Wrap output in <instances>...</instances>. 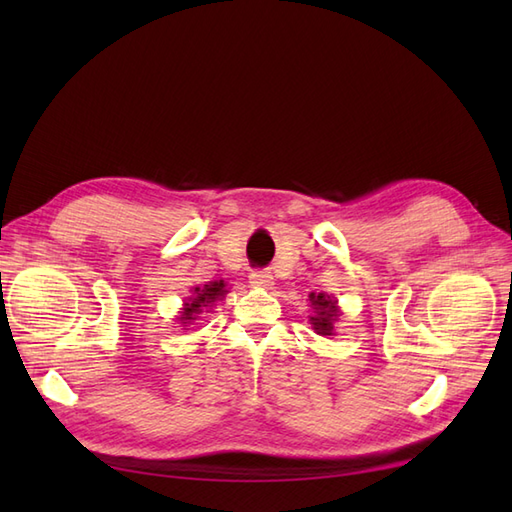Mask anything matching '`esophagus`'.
Returning a JSON list of instances; mask_svg holds the SVG:
<instances>
[{
	"label": "esophagus",
	"mask_w": 512,
	"mask_h": 512,
	"mask_svg": "<svg viewBox=\"0 0 512 512\" xmlns=\"http://www.w3.org/2000/svg\"><path fill=\"white\" fill-rule=\"evenodd\" d=\"M250 284L256 288H271L273 286V275L267 269H254L250 273Z\"/></svg>",
	"instance_id": "1"
}]
</instances>
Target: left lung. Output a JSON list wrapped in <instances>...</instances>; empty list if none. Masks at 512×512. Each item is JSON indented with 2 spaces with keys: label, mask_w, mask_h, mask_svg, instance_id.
Here are the masks:
<instances>
[{
  "label": "left lung",
  "mask_w": 512,
  "mask_h": 512,
  "mask_svg": "<svg viewBox=\"0 0 512 512\" xmlns=\"http://www.w3.org/2000/svg\"><path fill=\"white\" fill-rule=\"evenodd\" d=\"M309 303L314 307V316L309 318L312 327L318 335H333V322L339 316L337 301L324 292H312L309 294Z\"/></svg>",
  "instance_id": "obj_1"
}]
</instances>
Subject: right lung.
Instances as JSON below:
<instances>
[{"label":"right lung","instance_id":"obj_1","mask_svg":"<svg viewBox=\"0 0 512 512\" xmlns=\"http://www.w3.org/2000/svg\"><path fill=\"white\" fill-rule=\"evenodd\" d=\"M226 292L228 290H226L224 280H215L205 286H196L192 290V297L183 303V312L179 316V322L183 324V327H188L192 320H196V314L203 312L205 307L213 305L215 301H220Z\"/></svg>","mask_w":512,"mask_h":512}]
</instances>
